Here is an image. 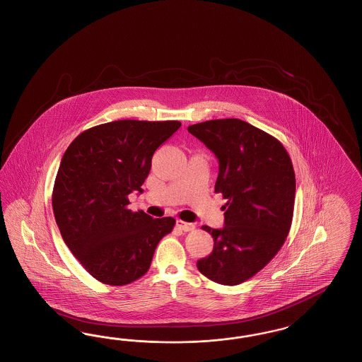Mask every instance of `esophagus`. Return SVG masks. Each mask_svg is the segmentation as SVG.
Masks as SVG:
<instances>
[{
	"instance_id": "1",
	"label": "esophagus",
	"mask_w": 362,
	"mask_h": 362,
	"mask_svg": "<svg viewBox=\"0 0 362 362\" xmlns=\"http://www.w3.org/2000/svg\"><path fill=\"white\" fill-rule=\"evenodd\" d=\"M176 226L180 228V230H183V231H192L194 228H195V225L194 223H187V222H185V221H176Z\"/></svg>"
}]
</instances>
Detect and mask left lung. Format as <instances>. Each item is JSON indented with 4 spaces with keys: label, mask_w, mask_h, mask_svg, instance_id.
<instances>
[{
    "label": "left lung",
    "mask_w": 362,
    "mask_h": 362,
    "mask_svg": "<svg viewBox=\"0 0 362 362\" xmlns=\"http://www.w3.org/2000/svg\"><path fill=\"white\" fill-rule=\"evenodd\" d=\"M188 132L219 160L215 192L227 200L225 227L211 234V254L197 263L216 284L234 286L261 272L286 240L294 211L296 174L282 143L239 119L189 125Z\"/></svg>",
    "instance_id": "1"
}]
</instances>
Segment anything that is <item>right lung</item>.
I'll use <instances>...</instances> for the list:
<instances>
[{"label": "right lung", "mask_w": 362, "mask_h": 362, "mask_svg": "<svg viewBox=\"0 0 362 362\" xmlns=\"http://www.w3.org/2000/svg\"><path fill=\"white\" fill-rule=\"evenodd\" d=\"M180 122L117 120L92 127L69 144L56 175L52 207L62 237L89 274L124 286L150 269L155 249L175 219L131 211L151 159Z\"/></svg>", "instance_id": "1"}]
</instances>
